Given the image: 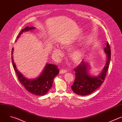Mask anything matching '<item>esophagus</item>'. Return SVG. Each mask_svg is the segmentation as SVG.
<instances>
[{"mask_svg":"<svg viewBox=\"0 0 122 122\" xmlns=\"http://www.w3.org/2000/svg\"><path fill=\"white\" fill-rule=\"evenodd\" d=\"M67 72V70L65 69H61L60 71V74H64Z\"/></svg>","mask_w":122,"mask_h":122,"instance_id":"esophagus-1","label":"esophagus"}]
</instances>
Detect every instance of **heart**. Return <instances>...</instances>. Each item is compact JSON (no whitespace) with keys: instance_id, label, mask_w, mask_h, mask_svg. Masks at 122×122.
<instances>
[{"instance_id":"1","label":"heart","mask_w":122,"mask_h":122,"mask_svg":"<svg viewBox=\"0 0 122 122\" xmlns=\"http://www.w3.org/2000/svg\"><path fill=\"white\" fill-rule=\"evenodd\" d=\"M72 46V45L71 43H69V44H66L64 45L63 47L65 48L66 49L69 50L71 48ZM54 52L59 55H61L62 53L61 50L57 47H56L54 48ZM83 56H84L83 52L81 50H78L76 51L73 52L72 53H71V59L75 62L77 63L80 62L82 60L83 58Z\"/></svg>"}]
</instances>
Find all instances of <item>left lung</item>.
Listing matches in <instances>:
<instances>
[{"mask_svg":"<svg viewBox=\"0 0 122 122\" xmlns=\"http://www.w3.org/2000/svg\"><path fill=\"white\" fill-rule=\"evenodd\" d=\"M104 51L107 53V61L101 74L98 76L91 77L87 72V62L82 61L74 70L75 71V81L71 86L75 93L81 96L89 95L98 89L103 83L108 70L111 61V51L109 43H107Z\"/></svg>","mask_w":122,"mask_h":122,"instance_id":"1","label":"left lung"}]
</instances>
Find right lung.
Returning <instances> with one entry per match:
<instances>
[{
    "label": "right lung",
    "instance_id": "obj_1",
    "mask_svg": "<svg viewBox=\"0 0 122 122\" xmlns=\"http://www.w3.org/2000/svg\"><path fill=\"white\" fill-rule=\"evenodd\" d=\"M35 29V27L28 26L22 29L18 35L17 38L23 32H26ZM13 48L12 49L11 55H12ZM13 68L16 71L18 79L21 85L29 92L37 96H44L48 92L51 88L54 77L58 75L59 70L57 65L52 64H46L44 70L41 75L35 79H27L24 77L21 73L17 70L16 66L14 62L13 56H11Z\"/></svg>",
    "mask_w": 122,
    "mask_h": 122
}]
</instances>
